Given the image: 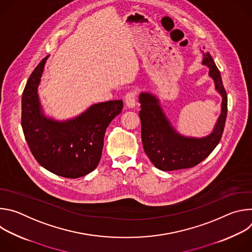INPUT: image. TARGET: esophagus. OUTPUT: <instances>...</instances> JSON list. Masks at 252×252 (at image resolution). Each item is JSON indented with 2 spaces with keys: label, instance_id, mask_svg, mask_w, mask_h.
Segmentation results:
<instances>
[{
  "label": "esophagus",
  "instance_id": "1",
  "mask_svg": "<svg viewBox=\"0 0 252 252\" xmlns=\"http://www.w3.org/2000/svg\"><path fill=\"white\" fill-rule=\"evenodd\" d=\"M135 96H136V93L135 92H129L126 94L125 96V102L126 105L128 107V109H132V107L135 106Z\"/></svg>",
  "mask_w": 252,
  "mask_h": 252
}]
</instances>
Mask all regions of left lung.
<instances>
[{"label":"left lung","mask_w":252,"mask_h":252,"mask_svg":"<svg viewBox=\"0 0 252 252\" xmlns=\"http://www.w3.org/2000/svg\"><path fill=\"white\" fill-rule=\"evenodd\" d=\"M202 64L208 66V76L221 95V112L213 130L203 137H189L178 133L164 115L159 99L150 93L138 96L141 110V139L145 153L154 165L163 171L193 167L217 148L222 136L227 115V95L220 71L209 53L202 52Z\"/></svg>","instance_id":"1"}]
</instances>
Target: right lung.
<instances>
[{"mask_svg":"<svg viewBox=\"0 0 252 252\" xmlns=\"http://www.w3.org/2000/svg\"><path fill=\"white\" fill-rule=\"evenodd\" d=\"M48 58L33 69L23 92L22 127L30 151L43 167L63 177L78 178L97 166L105 129L124 103L121 99L94 103L66 121L46 117L38 88Z\"/></svg>","mask_w":252,"mask_h":252,"instance_id":"obj_1","label":"right lung"}]
</instances>
